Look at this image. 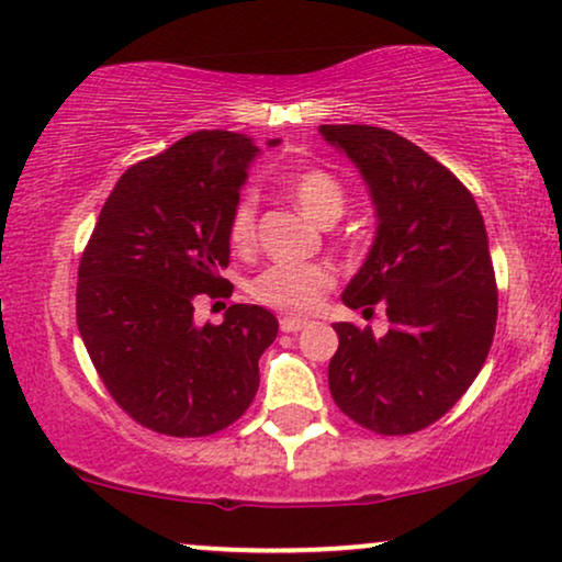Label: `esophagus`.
<instances>
[{
	"label": "esophagus",
	"mask_w": 562,
	"mask_h": 562,
	"mask_svg": "<svg viewBox=\"0 0 562 562\" xmlns=\"http://www.w3.org/2000/svg\"><path fill=\"white\" fill-rule=\"evenodd\" d=\"M308 326V321L305 318H297V316H282L280 318V328L285 334H295V331H303V328Z\"/></svg>",
	"instance_id": "obj_1"
}]
</instances>
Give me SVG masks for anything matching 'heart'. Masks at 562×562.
<instances>
[{
    "mask_svg": "<svg viewBox=\"0 0 562 562\" xmlns=\"http://www.w3.org/2000/svg\"><path fill=\"white\" fill-rule=\"evenodd\" d=\"M295 205L321 226H328L344 213L341 184L321 169H305L288 182ZM257 236V213L251 203H241L231 215L228 238L234 249H249ZM331 290V274L321 265H272L254 277L251 295L269 308L285 313H313Z\"/></svg>",
    "mask_w": 562,
    "mask_h": 562,
    "instance_id": "1",
    "label": "heart"
}]
</instances>
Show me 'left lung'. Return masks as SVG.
Returning a JSON list of instances; mask_svg holds the SVG:
<instances>
[{"instance_id": "8db88e82", "label": "left lung", "mask_w": 562, "mask_h": 562, "mask_svg": "<svg viewBox=\"0 0 562 562\" xmlns=\"http://www.w3.org/2000/svg\"><path fill=\"white\" fill-rule=\"evenodd\" d=\"M355 164L375 207V238L341 303L387 316L375 336L341 321L328 387L344 414L378 434L442 418L473 385L496 331V274L483 215L450 169L398 133L321 125Z\"/></svg>"}]
</instances>
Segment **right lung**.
<instances>
[{"mask_svg": "<svg viewBox=\"0 0 562 562\" xmlns=\"http://www.w3.org/2000/svg\"><path fill=\"white\" fill-rule=\"evenodd\" d=\"M280 138L267 140L269 146ZM254 138L198 131L117 179L79 265L77 326L117 406L169 437H207L249 408L274 313L236 303L200 326V295H231L228 223Z\"/></svg>", "mask_w": 562, "mask_h": 562, "instance_id": "add662e5", "label": "right lung"}]
</instances>
